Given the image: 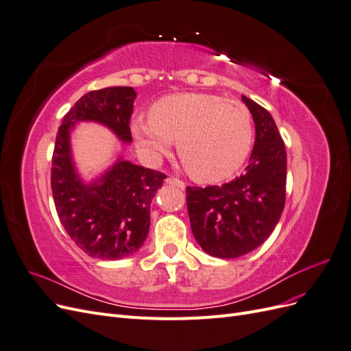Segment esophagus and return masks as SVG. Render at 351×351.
Wrapping results in <instances>:
<instances>
[{
	"label": "esophagus",
	"instance_id": "obj_1",
	"mask_svg": "<svg viewBox=\"0 0 351 351\" xmlns=\"http://www.w3.org/2000/svg\"><path fill=\"white\" fill-rule=\"evenodd\" d=\"M165 182H167V184L176 186V187L182 189V190H184V189H186V183H184V182H182V180L177 178V177H168V178L165 180Z\"/></svg>",
	"mask_w": 351,
	"mask_h": 351
}]
</instances>
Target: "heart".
<instances>
[{
    "mask_svg": "<svg viewBox=\"0 0 351 351\" xmlns=\"http://www.w3.org/2000/svg\"><path fill=\"white\" fill-rule=\"evenodd\" d=\"M132 133L152 161L161 159L177 142L186 171L197 182L215 183L230 177L246 159L253 141V120L241 101L187 92L156 101L149 119L134 117Z\"/></svg>",
    "mask_w": 351,
    "mask_h": 351,
    "instance_id": "b5f03b06",
    "label": "heart"
}]
</instances>
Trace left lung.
Returning <instances> with one entry per match:
<instances>
[{"instance_id": "left-lung-1", "label": "left lung", "mask_w": 351, "mask_h": 351, "mask_svg": "<svg viewBox=\"0 0 351 351\" xmlns=\"http://www.w3.org/2000/svg\"><path fill=\"white\" fill-rule=\"evenodd\" d=\"M249 107L256 139L249 165L240 177L222 186L187 187L186 200L192 232L210 256H243L267 240L285 205L287 154L272 115L259 104Z\"/></svg>"}]
</instances>
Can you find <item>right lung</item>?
I'll list each match as a JSON object with an SVG mask.
<instances>
[{
	"mask_svg": "<svg viewBox=\"0 0 351 351\" xmlns=\"http://www.w3.org/2000/svg\"><path fill=\"white\" fill-rule=\"evenodd\" d=\"M134 99L130 86L90 90L73 105L58 127L51 168L52 197L70 239L97 259H123L139 250L149 232L152 199L167 176L119 161L99 182L84 186L71 162L70 130L74 123L92 120L132 142Z\"/></svg>",
	"mask_w": 351,
	"mask_h": 351,
	"instance_id": "right-lung-1",
	"label": "right lung"
}]
</instances>
